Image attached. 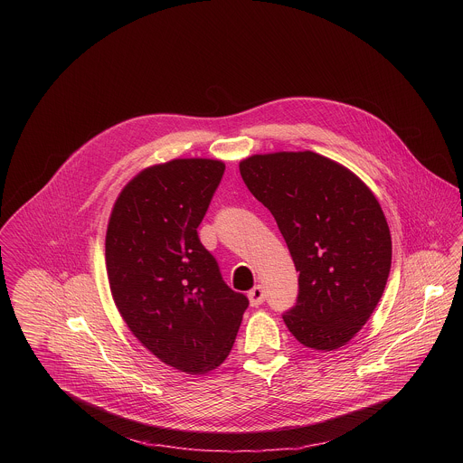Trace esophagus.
Listing matches in <instances>:
<instances>
[{
	"label": "esophagus",
	"mask_w": 463,
	"mask_h": 463,
	"mask_svg": "<svg viewBox=\"0 0 463 463\" xmlns=\"http://www.w3.org/2000/svg\"><path fill=\"white\" fill-rule=\"evenodd\" d=\"M248 298H250V303L251 307H259L265 301V290L262 285H257L253 287L250 292H248Z\"/></svg>",
	"instance_id": "esophagus-1"
}]
</instances>
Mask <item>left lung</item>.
Masks as SVG:
<instances>
[{"label": "left lung", "instance_id": "1", "mask_svg": "<svg viewBox=\"0 0 463 463\" xmlns=\"http://www.w3.org/2000/svg\"><path fill=\"white\" fill-rule=\"evenodd\" d=\"M241 176L272 213L299 270L287 328L307 347L344 345L374 312L391 272L380 203L351 171L312 151L250 156Z\"/></svg>", "mask_w": 463, "mask_h": 463}]
</instances>
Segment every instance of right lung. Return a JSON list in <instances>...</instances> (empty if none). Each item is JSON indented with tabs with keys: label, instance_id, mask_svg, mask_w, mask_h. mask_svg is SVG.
<instances>
[{
	"label": "right lung",
	"instance_id": "1",
	"mask_svg": "<svg viewBox=\"0 0 463 463\" xmlns=\"http://www.w3.org/2000/svg\"><path fill=\"white\" fill-rule=\"evenodd\" d=\"M222 175L224 164L206 158L149 167L123 189L107 230L118 310L144 347L189 374L224 362L250 307L199 241Z\"/></svg>",
	"mask_w": 463,
	"mask_h": 463
}]
</instances>
